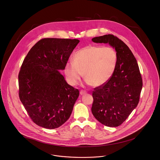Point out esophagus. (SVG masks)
Listing matches in <instances>:
<instances>
[{"label":"esophagus","mask_w":160,"mask_h":160,"mask_svg":"<svg viewBox=\"0 0 160 160\" xmlns=\"http://www.w3.org/2000/svg\"><path fill=\"white\" fill-rule=\"evenodd\" d=\"M87 93V92L85 91V90H80V94L81 95H84V94H85Z\"/></svg>","instance_id":"esophagus-1"}]
</instances>
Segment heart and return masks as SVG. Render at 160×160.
Instances as JSON below:
<instances>
[{
  "instance_id": "heart-1",
  "label": "heart",
  "mask_w": 160,
  "mask_h": 160,
  "mask_svg": "<svg viewBox=\"0 0 160 160\" xmlns=\"http://www.w3.org/2000/svg\"><path fill=\"white\" fill-rule=\"evenodd\" d=\"M117 61V53L113 47L88 45L73 55V63L65 65L64 73L71 85H76L83 73L89 84L100 86L113 75Z\"/></svg>"
}]
</instances>
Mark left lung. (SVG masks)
I'll return each instance as SVG.
<instances>
[{"mask_svg": "<svg viewBox=\"0 0 160 160\" xmlns=\"http://www.w3.org/2000/svg\"><path fill=\"white\" fill-rule=\"evenodd\" d=\"M95 43H108L118 55L116 69L104 84L94 88L92 112L102 124L110 127L122 125L137 107L143 87L137 60L129 47L112 34L92 38Z\"/></svg>", "mask_w": 160, "mask_h": 160, "instance_id": "left-lung-1", "label": "left lung"}]
</instances>
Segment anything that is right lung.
Instances as JSON below:
<instances>
[{"label": "right lung", "instance_id": "obj_1", "mask_svg": "<svg viewBox=\"0 0 160 160\" xmlns=\"http://www.w3.org/2000/svg\"><path fill=\"white\" fill-rule=\"evenodd\" d=\"M80 40L45 38L38 41L24 58L18 73V95L36 125L57 128L70 118L79 96L58 72L63 70Z\"/></svg>", "mask_w": 160, "mask_h": 160}]
</instances>
